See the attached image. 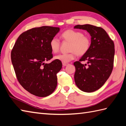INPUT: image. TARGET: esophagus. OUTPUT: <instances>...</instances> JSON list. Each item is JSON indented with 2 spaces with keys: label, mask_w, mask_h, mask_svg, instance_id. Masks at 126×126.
Returning <instances> with one entry per match:
<instances>
[{
  "label": "esophagus",
  "mask_w": 126,
  "mask_h": 126,
  "mask_svg": "<svg viewBox=\"0 0 126 126\" xmlns=\"http://www.w3.org/2000/svg\"><path fill=\"white\" fill-rule=\"evenodd\" d=\"M62 64H63V66H66V65H69V63H64L63 62Z\"/></svg>",
  "instance_id": "esophagus-1"
}]
</instances>
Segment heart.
Returning a JSON list of instances; mask_svg holds the SVG:
<instances>
[{
    "mask_svg": "<svg viewBox=\"0 0 126 126\" xmlns=\"http://www.w3.org/2000/svg\"><path fill=\"white\" fill-rule=\"evenodd\" d=\"M62 38L64 41L70 43L68 53H62L55 57V60L62 62L67 63L73 60L76 55L83 56L88 52L91 46V40L89 37L84 35L81 31L69 29L62 33ZM60 40L53 37L50 42V47L52 52L57 53L60 48Z\"/></svg>",
    "mask_w": 126,
    "mask_h": 126,
    "instance_id": "obj_1",
    "label": "heart"
}]
</instances>
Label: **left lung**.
Here are the masks:
<instances>
[{"instance_id": "8db88e82", "label": "left lung", "mask_w": 126, "mask_h": 126, "mask_svg": "<svg viewBox=\"0 0 126 126\" xmlns=\"http://www.w3.org/2000/svg\"><path fill=\"white\" fill-rule=\"evenodd\" d=\"M74 28L87 30L92 37L89 50L74 63L76 68L75 81L83 92H95L105 83L113 70L114 42L101 27L85 24L77 25ZM82 61H87V64H82Z\"/></svg>"}]
</instances>
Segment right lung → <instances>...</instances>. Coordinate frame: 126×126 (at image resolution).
Masks as SVG:
<instances>
[{
    "instance_id": "right-lung-1",
    "label": "right lung",
    "mask_w": 126,
    "mask_h": 126,
    "mask_svg": "<svg viewBox=\"0 0 126 126\" xmlns=\"http://www.w3.org/2000/svg\"><path fill=\"white\" fill-rule=\"evenodd\" d=\"M60 28L43 26L24 32L19 36L11 53L12 63L20 85L30 93L46 97L54 92L57 85V74L62 62L53 57L50 42Z\"/></svg>"
}]
</instances>
